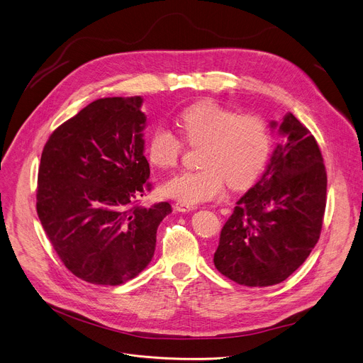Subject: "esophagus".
<instances>
[{
	"mask_svg": "<svg viewBox=\"0 0 363 363\" xmlns=\"http://www.w3.org/2000/svg\"><path fill=\"white\" fill-rule=\"evenodd\" d=\"M174 208H175L177 211H179V213H188V211L195 210V205H186V203H182V202L177 201V202L174 203Z\"/></svg>",
	"mask_w": 363,
	"mask_h": 363,
	"instance_id": "1",
	"label": "esophagus"
}]
</instances>
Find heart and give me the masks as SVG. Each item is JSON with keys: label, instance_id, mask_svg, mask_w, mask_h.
<instances>
[{"label": "heart", "instance_id": "1", "mask_svg": "<svg viewBox=\"0 0 363 363\" xmlns=\"http://www.w3.org/2000/svg\"><path fill=\"white\" fill-rule=\"evenodd\" d=\"M178 126L189 146H199L198 171H182L168 178L161 191L186 205L218 198L225 181L233 189H244L263 172L272 136L266 121L254 113L237 111L214 100H202L185 108ZM184 140L164 126L155 128L146 143L149 164L158 169L175 168L184 152Z\"/></svg>", "mask_w": 363, "mask_h": 363}]
</instances>
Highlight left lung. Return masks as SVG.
<instances>
[{"instance_id": "left-lung-1", "label": "left lung", "mask_w": 363, "mask_h": 363, "mask_svg": "<svg viewBox=\"0 0 363 363\" xmlns=\"http://www.w3.org/2000/svg\"><path fill=\"white\" fill-rule=\"evenodd\" d=\"M279 132L266 172L237 201L214 252L217 270L242 286L284 281L312 252L323 225L328 175L320 147L291 113Z\"/></svg>"}]
</instances>
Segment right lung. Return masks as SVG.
Instances as JSON below:
<instances>
[{
    "label": "right lung",
    "mask_w": 363,
    "mask_h": 363,
    "mask_svg": "<svg viewBox=\"0 0 363 363\" xmlns=\"http://www.w3.org/2000/svg\"><path fill=\"white\" fill-rule=\"evenodd\" d=\"M142 99L105 97L62 123L44 145L37 214L79 279L119 286L152 260L168 202L139 206L152 184L143 155Z\"/></svg>",
    "instance_id": "1"
}]
</instances>
